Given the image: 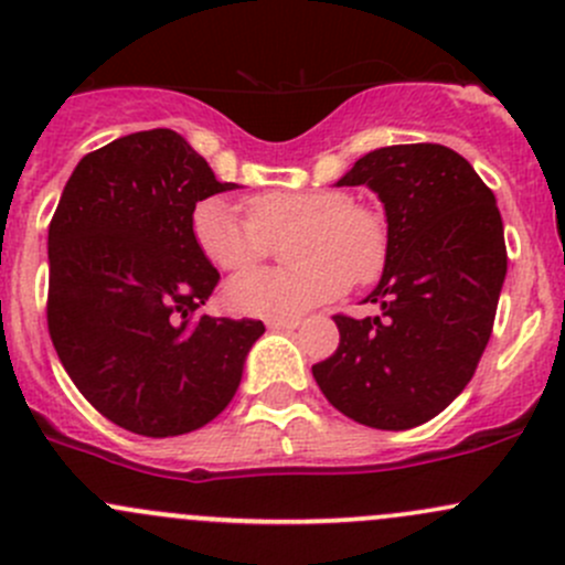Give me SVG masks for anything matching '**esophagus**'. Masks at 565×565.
<instances>
[{
  "instance_id": "obj_1",
  "label": "esophagus",
  "mask_w": 565,
  "mask_h": 565,
  "mask_svg": "<svg viewBox=\"0 0 565 565\" xmlns=\"http://www.w3.org/2000/svg\"><path fill=\"white\" fill-rule=\"evenodd\" d=\"M269 329L294 331V329H299V321H269Z\"/></svg>"
}]
</instances>
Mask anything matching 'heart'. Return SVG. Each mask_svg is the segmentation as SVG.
<instances>
[{"mask_svg": "<svg viewBox=\"0 0 565 565\" xmlns=\"http://www.w3.org/2000/svg\"><path fill=\"white\" fill-rule=\"evenodd\" d=\"M247 217L220 195L195 203L190 231L203 258L220 271L258 264L269 239L282 242V271H249L225 288L244 316L285 321L326 305L353 282H372L386 260V228L367 206L340 190H266L247 198Z\"/></svg>", "mask_w": 565, "mask_h": 565, "instance_id": "1", "label": "heart"}]
</instances>
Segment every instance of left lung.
<instances>
[{
    "instance_id": "left-lung-1",
    "label": "left lung",
    "mask_w": 565,
    "mask_h": 565,
    "mask_svg": "<svg viewBox=\"0 0 565 565\" xmlns=\"http://www.w3.org/2000/svg\"><path fill=\"white\" fill-rule=\"evenodd\" d=\"M367 184L386 209L372 318L334 316L340 345L312 377L331 405L375 429H411L449 408L484 353L505 280L492 190L440 143L383 147L337 188Z\"/></svg>"
}]
</instances>
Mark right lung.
<instances>
[{
    "label": "right lung",
    "instance_id": "obj_1",
    "mask_svg": "<svg viewBox=\"0 0 565 565\" xmlns=\"http://www.w3.org/2000/svg\"><path fill=\"white\" fill-rule=\"evenodd\" d=\"M179 132L116 138L75 166L49 225V331L103 416L147 438L225 411L264 323L203 316L220 271L195 247L198 201L234 190Z\"/></svg>",
    "mask_w": 565,
    "mask_h": 565
}]
</instances>
